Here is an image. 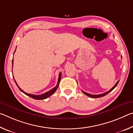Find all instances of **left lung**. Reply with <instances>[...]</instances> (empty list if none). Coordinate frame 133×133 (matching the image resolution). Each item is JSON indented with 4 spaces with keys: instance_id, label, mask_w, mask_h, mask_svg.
I'll return each mask as SVG.
<instances>
[{
    "instance_id": "obj_1",
    "label": "left lung",
    "mask_w": 133,
    "mask_h": 133,
    "mask_svg": "<svg viewBox=\"0 0 133 133\" xmlns=\"http://www.w3.org/2000/svg\"><path fill=\"white\" fill-rule=\"evenodd\" d=\"M118 82H119V80L116 83V84L114 85L113 87H112V88L109 91H107V92H105V93H103V94H97V95H93V94H89V93H86V92H85V91H83V90H82V92L83 93H84V94H85V95H87V96H89V97H91V98H100V97H103V96H105V95H107V94H108V93H109L110 92H111L112 90H113L114 88H115V87L117 86V85L118 84Z\"/></svg>"
}]
</instances>
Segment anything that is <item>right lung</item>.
I'll use <instances>...</instances> for the list:
<instances>
[{
  "label": "right lung",
  "instance_id": "add662e5",
  "mask_svg": "<svg viewBox=\"0 0 133 133\" xmlns=\"http://www.w3.org/2000/svg\"><path fill=\"white\" fill-rule=\"evenodd\" d=\"M15 51H16V50H15ZM12 64H13V60H12ZM61 76H62V73H60L59 74V76H58L57 84V85H56V86L55 87H54L53 89H51L50 90H49V91L46 92V93L42 94H40V95H35V94H29V93H26V92H24L23 90H22L21 88H20V87H19V85H17L16 82V81L15 80V79H14V80H15V82L16 83V85H17V86L18 87V88L20 89V90H21L22 92H23L24 94H25L26 95L30 97L31 98H34V99H35V100H44V99L48 98V97H50L51 95H52V94L56 91V90L57 89L58 87V85H59L60 80H61Z\"/></svg>",
  "mask_w": 133,
  "mask_h": 133
}]
</instances>
